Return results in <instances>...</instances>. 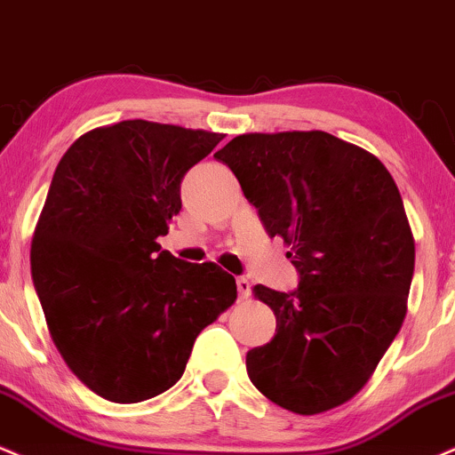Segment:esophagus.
Returning <instances> with one entry per match:
<instances>
[{
  "instance_id": "34e87169",
  "label": "esophagus",
  "mask_w": 455,
  "mask_h": 455,
  "mask_svg": "<svg viewBox=\"0 0 455 455\" xmlns=\"http://www.w3.org/2000/svg\"><path fill=\"white\" fill-rule=\"evenodd\" d=\"M236 287H238V296L240 298H247L251 293V283H249V279H244V276H238Z\"/></svg>"
}]
</instances>
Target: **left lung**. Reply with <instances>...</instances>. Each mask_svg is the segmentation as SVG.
Wrapping results in <instances>:
<instances>
[{"instance_id":"left-lung-1","label":"left lung","mask_w":455,"mask_h":455,"mask_svg":"<svg viewBox=\"0 0 455 455\" xmlns=\"http://www.w3.org/2000/svg\"><path fill=\"white\" fill-rule=\"evenodd\" d=\"M215 157L300 272L291 293L253 287L275 311L276 334L247 354L251 383L298 415L340 407L366 386L407 315L415 240L392 174L319 130L243 133Z\"/></svg>"}]
</instances>
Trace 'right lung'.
I'll return each mask as SVG.
<instances>
[{
    "label": "right lung",
    "instance_id": "obj_1",
    "mask_svg": "<svg viewBox=\"0 0 455 455\" xmlns=\"http://www.w3.org/2000/svg\"><path fill=\"white\" fill-rule=\"evenodd\" d=\"M223 133L121 121L59 162L31 240V276L69 371L110 403H142L183 377L197 334L236 302L215 261L187 264L159 236L180 180Z\"/></svg>",
    "mask_w": 455,
    "mask_h": 455
}]
</instances>
